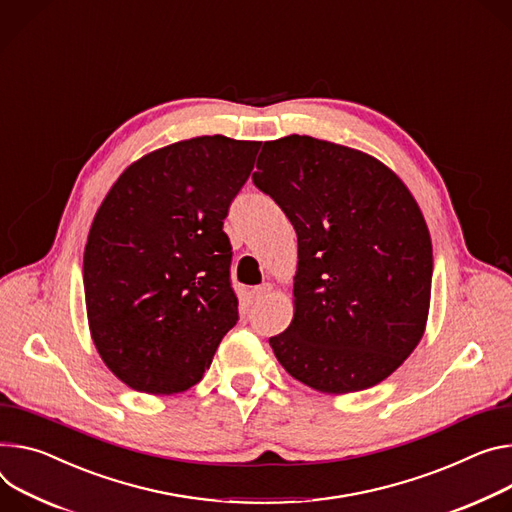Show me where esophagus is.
<instances>
[{
    "label": "esophagus",
    "instance_id": "34e87169",
    "mask_svg": "<svg viewBox=\"0 0 512 512\" xmlns=\"http://www.w3.org/2000/svg\"><path fill=\"white\" fill-rule=\"evenodd\" d=\"M269 292H271V284H261V286H255V288L251 290V296H253V300H261V298H265Z\"/></svg>",
    "mask_w": 512,
    "mask_h": 512
}]
</instances>
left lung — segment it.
Here are the masks:
<instances>
[{"label": "left lung", "mask_w": 512, "mask_h": 512, "mask_svg": "<svg viewBox=\"0 0 512 512\" xmlns=\"http://www.w3.org/2000/svg\"><path fill=\"white\" fill-rule=\"evenodd\" d=\"M253 183L298 235L294 318L269 339L284 369L324 394L386 380L421 343L433 247L404 181L351 147L290 134L267 141Z\"/></svg>", "instance_id": "obj_1"}]
</instances>
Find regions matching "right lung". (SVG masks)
I'll return each instance as SVG.
<instances>
[{"instance_id":"add662e5","label":"right lung","mask_w":512,"mask_h":512,"mask_svg":"<svg viewBox=\"0 0 512 512\" xmlns=\"http://www.w3.org/2000/svg\"><path fill=\"white\" fill-rule=\"evenodd\" d=\"M259 141L196 136L128 165L89 228V333L112 374L145 394L196 386L239 320L230 288L228 206Z\"/></svg>"}]
</instances>
